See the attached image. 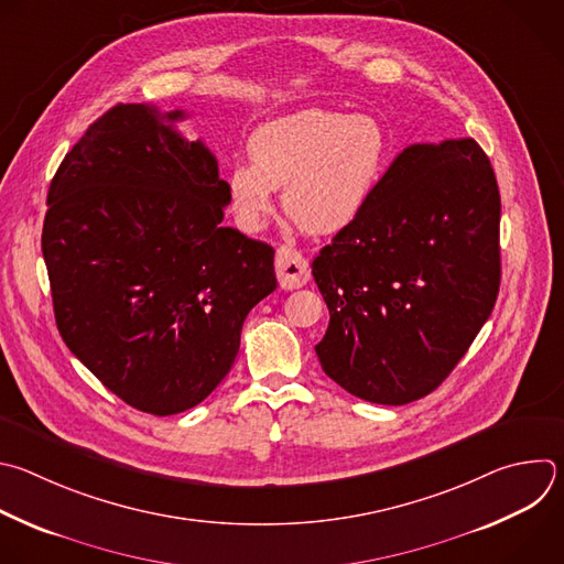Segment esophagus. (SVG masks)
I'll list each match as a JSON object with an SVG mask.
<instances>
[{
	"label": "esophagus",
	"instance_id": "34e87169",
	"mask_svg": "<svg viewBox=\"0 0 564 564\" xmlns=\"http://www.w3.org/2000/svg\"><path fill=\"white\" fill-rule=\"evenodd\" d=\"M276 276L283 290H296L303 288L310 281V265L305 257L288 246H281L276 250Z\"/></svg>",
	"mask_w": 564,
	"mask_h": 564
}]
</instances>
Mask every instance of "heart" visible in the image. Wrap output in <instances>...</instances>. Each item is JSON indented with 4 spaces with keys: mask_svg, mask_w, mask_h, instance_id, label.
Listing matches in <instances>:
<instances>
[{
    "mask_svg": "<svg viewBox=\"0 0 564 564\" xmlns=\"http://www.w3.org/2000/svg\"><path fill=\"white\" fill-rule=\"evenodd\" d=\"M250 161L228 172V199L246 232L263 228L276 187L283 208L312 235L349 228L369 206L390 167V134L373 115L303 108L259 126Z\"/></svg>",
    "mask_w": 564,
    "mask_h": 564,
    "instance_id": "b5f03b06",
    "label": "heart"
}]
</instances>
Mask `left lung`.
<instances>
[{
  "label": "left lung",
  "instance_id": "1",
  "mask_svg": "<svg viewBox=\"0 0 564 564\" xmlns=\"http://www.w3.org/2000/svg\"><path fill=\"white\" fill-rule=\"evenodd\" d=\"M500 193L474 139L408 145L365 213L312 261L329 325L314 347L349 394L405 405L434 392L500 288Z\"/></svg>",
  "mask_w": 564,
  "mask_h": 564
}]
</instances>
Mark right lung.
Returning <instances> with one entry per match:
<instances>
[{
  "label": "right lung",
  "instance_id": "1",
  "mask_svg": "<svg viewBox=\"0 0 564 564\" xmlns=\"http://www.w3.org/2000/svg\"><path fill=\"white\" fill-rule=\"evenodd\" d=\"M183 110L117 104L64 156L42 252L68 349L130 408L172 416L226 379L248 312L276 290L274 248L221 226L215 154Z\"/></svg>",
  "mask_w": 564,
  "mask_h": 564
}]
</instances>
